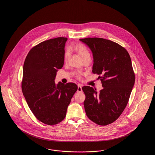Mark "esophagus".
I'll list each match as a JSON object with an SVG mask.
<instances>
[{
	"mask_svg": "<svg viewBox=\"0 0 155 155\" xmlns=\"http://www.w3.org/2000/svg\"><path fill=\"white\" fill-rule=\"evenodd\" d=\"M82 87L80 84L78 85V89H77V92H82Z\"/></svg>",
	"mask_w": 155,
	"mask_h": 155,
	"instance_id": "esophagus-1",
	"label": "esophagus"
}]
</instances>
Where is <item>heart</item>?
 <instances>
[{
    "mask_svg": "<svg viewBox=\"0 0 155 155\" xmlns=\"http://www.w3.org/2000/svg\"><path fill=\"white\" fill-rule=\"evenodd\" d=\"M72 49H73L75 52H77L79 55L81 56L82 59L84 60L85 59H88V58H91V54L88 51V49L85 47V46H84V45L80 44V43H77L73 46ZM70 52L69 50H67L64 53V61H67L68 60V59L70 57ZM76 76L78 78H80L81 77V74H76Z\"/></svg>",
    "mask_w": 155,
    "mask_h": 155,
    "instance_id": "heart-1",
    "label": "heart"
}]
</instances>
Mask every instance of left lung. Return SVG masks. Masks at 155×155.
I'll return each instance as SVG.
<instances>
[{
	"mask_svg": "<svg viewBox=\"0 0 155 155\" xmlns=\"http://www.w3.org/2000/svg\"><path fill=\"white\" fill-rule=\"evenodd\" d=\"M80 40L92 52V73L99 75L103 87L99 92L89 86L82 88L85 95L86 114L98 125L110 124L125 109L135 83L130 54L124 47L108 39L86 38Z\"/></svg>",
	"mask_w": 155,
	"mask_h": 155,
	"instance_id": "8db88e82",
	"label": "left lung"
}]
</instances>
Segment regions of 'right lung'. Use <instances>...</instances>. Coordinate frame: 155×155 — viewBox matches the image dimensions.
I'll list each match as a JSON object with an SVG mask.
<instances>
[{
    "label": "right lung",
    "mask_w": 155,
    "mask_h": 155,
    "mask_svg": "<svg viewBox=\"0 0 155 155\" xmlns=\"http://www.w3.org/2000/svg\"><path fill=\"white\" fill-rule=\"evenodd\" d=\"M67 40L58 37L39 43L30 50L24 63L22 94L35 117L47 125L64 120L78 89L73 82H54L58 70L64 64Z\"/></svg>",
    "instance_id": "add662e5"
}]
</instances>
